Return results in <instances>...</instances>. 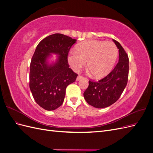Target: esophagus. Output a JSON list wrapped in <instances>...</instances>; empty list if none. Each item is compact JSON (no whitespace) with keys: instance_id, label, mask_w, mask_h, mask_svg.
I'll return each instance as SVG.
<instances>
[{"instance_id":"esophagus-1","label":"esophagus","mask_w":153,"mask_h":153,"mask_svg":"<svg viewBox=\"0 0 153 153\" xmlns=\"http://www.w3.org/2000/svg\"><path fill=\"white\" fill-rule=\"evenodd\" d=\"M84 77L83 76H82L81 75H78V76H77V78H76V80L77 81H79V80H82V79H84Z\"/></svg>"}]
</instances>
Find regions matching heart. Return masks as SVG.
<instances>
[{"mask_svg":"<svg viewBox=\"0 0 153 153\" xmlns=\"http://www.w3.org/2000/svg\"><path fill=\"white\" fill-rule=\"evenodd\" d=\"M118 57V49L114 43L102 41H85L76 45L75 51L68 56L73 70L80 71L87 62V69L96 78L106 76L112 71Z\"/></svg>","mask_w":153,"mask_h":153,"instance_id":"obj_1","label":"heart"}]
</instances>
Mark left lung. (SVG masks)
Listing matches in <instances>:
<instances>
[{"instance_id":"obj_1","label":"left lung","mask_w":153,"mask_h":153,"mask_svg":"<svg viewBox=\"0 0 153 153\" xmlns=\"http://www.w3.org/2000/svg\"><path fill=\"white\" fill-rule=\"evenodd\" d=\"M119 49V62L108 75L98 82L89 81V87L84 92L85 101L97 108L112 105L119 100L128 79V56L118 41L113 39Z\"/></svg>"}]
</instances>
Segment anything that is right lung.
Masks as SVG:
<instances>
[{
  "instance_id": "1",
  "label": "right lung",
  "mask_w": 153,
  "mask_h": 153,
  "mask_svg": "<svg viewBox=\"0 0 153 153\" xmlns=\"http://www.w3.org/2000/svg\"><path fill=\"white\" fill-rule=\"evenodd\" d=\"M76 39L62 34H54L41 41L31 59L29 87L36 102L47 110H53L64 100L68 85L78 76L68 62L69 51ZM50 53L59 56L55 63L46 62Z\"/></svg>"
}]
</instances>
